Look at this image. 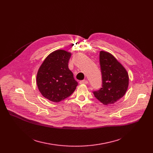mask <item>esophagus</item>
<instances>
[{"mask_svg":"<svg viewBox=\"0 0 153 153\" xmlns=\"http://www.w3.org/2000/svg\"><path fill=\"white\" fill-rule=\"evenodd\" d=\"M80 84H88V81H87V80H82V81H80Z\"/></svg>","mask_w":153,"mask_h":153,"instance_id":"esophagus-1","label":"esophagus"}]
</instances>
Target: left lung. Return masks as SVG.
Wrapping results in <instances>:
<instances>
[{
	"label": "left lung",
	"mask_w": 153,
	"mask_h": 153,
	"mask_svg": "<svg viewBox=\"0 0 153 153\" xmlns=\"http://www.w3.org/2000/svg\"><path fill=\"white\" fill-rule=\"evenodd\" d=\"M102 85L94 91L95 98L104 105L113 104L125 94L129 77L125 68L110 53L101 51L99 55Z\"/></svg>",
	"instance_id": "1"
}]
</instances>
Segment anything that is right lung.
I'll use <instances>...</instances> for the list:
<instances>
[{
	"label": "right lung",
	"mask_w": 153,
	"mask_h": 153,
	"mask_svg": "<svg viewBox=\"0 0 153 153\" xmlns=\"http://www.w3.org/2000/svg\"><path fill=\"white\" fill-rule=\"evenodd\" d=\"M71 53L62 50L48 55L39 67L36 83L39 92L46 99L59 102L74 92L78 84L68 68Z\"/></svg>",
	"instance_id": "add662e5"
}]
</instances>
